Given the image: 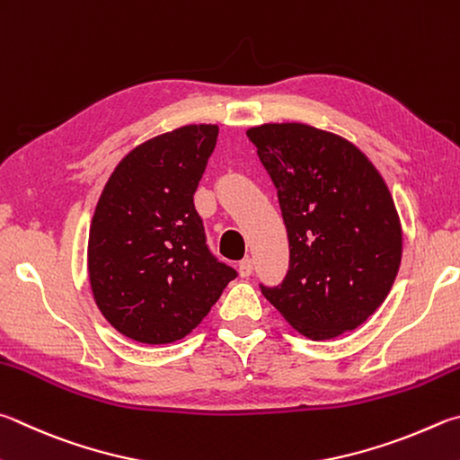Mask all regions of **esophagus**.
Returning a JSON list of instances; mask_svg holds the SVG:
<instances>
[{
  "label": "esophagus",
  "instance_id": "esophagus-1",
  "mask_svg": "<svg viewBox=\"0 0 460 460\" xmlns=\"http://www.w3.org/2000/svg\"><path fill=\"white\" fill-rule=\"evenodd\" d=\"M253 273V261L249 257H245V259H241L239 261V275L241 278H249V275Z\"/></svg>",
  "mask_w": 460,
  "mask_h": 460
}]
</instances>
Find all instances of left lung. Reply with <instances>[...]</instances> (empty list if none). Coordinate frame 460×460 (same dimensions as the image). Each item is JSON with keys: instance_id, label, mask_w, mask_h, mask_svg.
<instances>
[{"instance_id": "8db88e82", "label": "left lung", "mask_w": 460, "mask_h": 460, "mask_svg": "<svg viewBox=\"0 0 460 460\" xmlns=\"http://www.w3.org/2000/svg\"><path fill=\"white\" fill-rule=\"evenodd\" d=\"M247 137L270 172L289 239V270L261 294L312 340L352 332L396 279L402 229L386 182L346 138L299 122Z\"/></svg>"}]
</instances>
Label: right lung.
Instances as JSON below:
<instances>
[{"instance_id":"add662e5","label":"right lung","mask_w":460,"mask_h":460,"mask_svg":"<svg viewBox=\"0 0 460 460\" xmlns=\"http://www.w3.org/2000/svg\"><path fill=\"white\" fill-rule=\"evenodd\" d=\"M219 128L189 124L122 158L98 199L88 275L98 310L122 336L171 344L193 332L237 271L207 245L193 195Z\"/></svg>"}]
</instances>
